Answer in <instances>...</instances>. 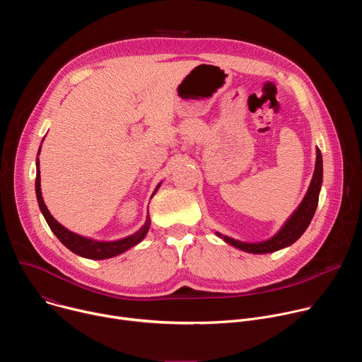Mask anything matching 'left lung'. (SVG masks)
<instances>
[{"label":"left lung","instance_id":"left-lung-1","mask_svg":"<svg viewBox=\"0 0 362 362\" xmlns=\"http://www.w3.org/2000/svg\"><path fill=\"white\" fill-rule=\"evenodd\" d=\"M322 154L321 150L317 147V160H315V170L309 183V187L299 203L298 208L293 211V214L286 219V222L282 225V228L269 239L262 242H242L238 239H233L230 236L222 235L219 232H215L216 236L223 239L228 245H232L233 247H238L239 250L247 252V253H272L276 250H281L284 247L291 246L295 243L306 230V228L311 223L320 199V192L322 186Z\"/></svg>","mask_w":362,"mask_h":362}]
</instances>
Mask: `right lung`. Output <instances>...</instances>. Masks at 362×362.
Segmentation results:
<instances>
[{
    "label": "right lung",
    "mask_w": 362,
    "mask_h": 362,
    "mask_svg": "<svg viewBox=\"0 0 362 362\" xmlns=\"http://www.w3.org/2000/svg\"><path fill=\"white\" fill-rule=\"evenodd\" d=\"M40 148H41V146H40ZM38 154H40V150H38ZM38 154H37V156H38ZM35 166H37L35 194H37V202H38V206H40V211H41L45 222L48 223L49 229L53 230V233L59 238V240L67 249H70L73 253H76L78 256H83V257H87V259H95V261L109 259V257H115V256L129 250L130 247L139 245L144 239V236L147 235L148 228H150V216L148 215L146 218L144 225L137 232H134L133 235H129L126 238L117 239V240H109V242H106V240H95V239L86 238V236H81V235H77V233L69 230L67 228H64L62 223H59L53 216H51L49 211L47 209V206L44 203V199H42V193H41L40 160H38V158H37ZM160 185H162V182L156 186V189H154L153 194L159 190Z\"/></svg>",
    "instance_id": "obj_1"
}]
</instances>
